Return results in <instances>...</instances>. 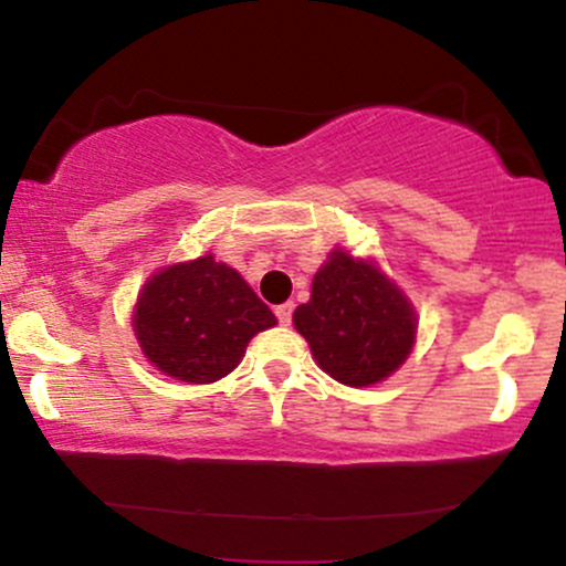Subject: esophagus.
Listing matches in <instances>:
<instances>
[{
    "mask_svg": "<svg viewBox=\"0 0 566 566\" xmlns=\"http://www.w3.org/2000/svg\"><path fill=\"white\" fill-rule=\"evenodd\" d=\"M292 311H295V305H292V303H282V305H276V308H274L276 319L282 322L284 327H287V324L292 322Z\"/></svg>",
    "mask_w": 566,
    "mask_h": 566,
    "instance_id": "1",
    "label": "esophagus"
}]
</instances>
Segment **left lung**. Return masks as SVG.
Here are the masks:
<instances>
[{
	"instance_id": "1",
	"label": "left lung",
	"mask_w": 566,
	"mask_h": 566,
	"mask_svg": "<svg viewBox=\"0 0 566 566\" xmlns=\"http://www.w3.org/2000/svg\"><path fill=\"white\" fill-rule=\"evenodd\" d=\"M297 333L314 359L343 386H373L407 359L415 314L375 265L335 250L316 271L311 301L297 305Z\"/></svg>"
}]
</instances>
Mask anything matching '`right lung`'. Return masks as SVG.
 <instances>
[{
  "instance_id": "right-lung-1",
  "label": "right lung",
  "mask_w": 566,
  "mask_h": 566,
  "mask_svg": "<svg viewBox=\"0 0 566 566\" xmlns=\"http://www.w3.org/2000/svg\"><path fill=\"white\" fill-rule=\"evenodd\" d=\"M274 324L269 305L212 255L154 274L135 305L143 354L186 382H216L229 375L252 335Z\"/></svg>"
}]
</instances>
